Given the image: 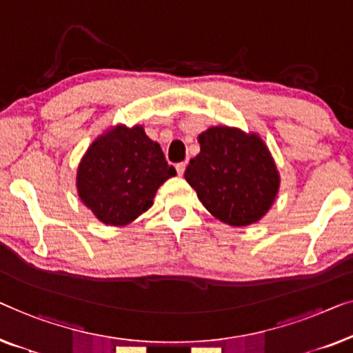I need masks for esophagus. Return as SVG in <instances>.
I'll return each instance as SVG.
<instances>
[{
  "instance_id": "obj_1",
  "label": "esophagus",
  "mask_w": 353,
  "mask_h": 353,
  "mask_svg": "<svg viewBox=\"0 0 353 353\" xmlns=\"http://www.w3.org/2000/svg\"><path fill=\"white\" fill-rule=\"evenodd\" d=\"M185 168H187V163H177L176 165V171L179 176H182L183 172H185Z\"/></svg>"
}]
</instances>
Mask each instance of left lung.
<instances>
[{"mask_svg":"<svg viewBox=\"0 0 353 353\" xmlns=\"http://www.w3.org/2000/svg\"><path fill=\"white\" fill-rule=\"evenodd\" d=\"M183 176L203 206L233 227L259 221L274 203L280 183L265 143L254 134L227 126L201 134L200 153Z\"/></svg>","mask_w":353,"mask_h":353,"instance_id":"8db88e82","label":"left lung"}]
</instances>
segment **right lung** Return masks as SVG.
I'll return each instance as SVG.
<instances>
[{
  "instance_id": "obj_1",
  "label": "right lung",
  "mask_w": 353,
  "mask_h": 353,
  "mask_svg": "<svg viewBox=\"0 0 353 353\" xmlns=\"http://www.w3.org/2000/svg\"><path fill=\"white\" fill-rule=\"evenodd\" d=\"M176 176L160 145L141 126H118L89 147L78 168L77 185L97 219L125 225L152 206L158 187Z\"/></svg>"
}]
</instances>
